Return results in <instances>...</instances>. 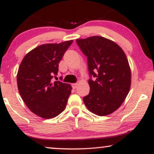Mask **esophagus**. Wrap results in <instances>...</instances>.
<instances>
[{
	"instance_id": "34e87169",
	"label": "esophagus",
	"mask_w": 154,
	"mask_h": 154,
	"mask_svg": "<svg viewBox=\"0 0 154 154\" xmlns=\"http://www.w3.org/2000/svg\"><path fill=\"white\" fill-rule=\"evenodd\" d=\"M72 88H73V89H76V88H78V84L77 83L72 84Z\"/></svg>"
}]
</instances>
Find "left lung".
<instances>
[{
  "instance_id": "left-lung-1",
  "label": "left lung",
  "mask_w": 154,
  "mask_h": 154,
  "mask_svg": "<svg viewBox=\"0 0 154 154\" xmlns=\"http://www.w3.org/2000/svg\"><path fill=\"white\" fill-rule=\"evenodd\" d=\"M76 43L87 57L90 75V92L83 102L94 114H110L121 106L131 85L125 52L114 42L98 35L77 39Z\"/></svg>"
}]
</instances>
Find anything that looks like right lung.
<instances>
[{
    "label": "right lung",
    "instance_id": "right-lung-1",
    "mask_svg": "<svg viewBox=\"0 0 154 154\" xmlns=\"http://www.w3.org/2000/svg\"><path fill=\"white\" fill-rule=\"evenodd\" d=\"M72 43L40 45L26 54L19 67L17 81L20 95L27 107L43 119L57 116L66 107L72 88L52 79L57 75L59 63Z\"/></svg>",
    "mask_w": 154,
    "mask_h": 154
}]
</instances>
